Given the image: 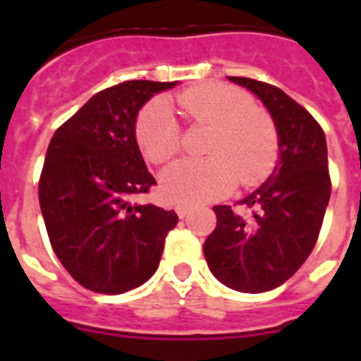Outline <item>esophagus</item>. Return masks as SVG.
Instances as JSON below:
<instances>
[{
	"instance_id": "esophagus-1",
	"label": "esophagus",
	"mask_w": 361,
	"mask_h": 361,
	"mask_svg": "<svg viewBox=\"0 0 361 361\" xmlns=\"http://www.w3.org/2000/svg\"><path fill=\"white\" fill-rule=\"evenodd\" d=\"M191 206H185V204H180V206H176V214L180 215L181 219H183V217H187V215L191 214Z\"/></svg>"
}]
</instances>
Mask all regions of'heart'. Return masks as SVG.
<instances>
[{
	"label": "heart",
	"instance_id": "obj_1",
	"mask_svg": "<svg viewBox=\"0 0 361 361\" xmlns=\"http://www.w3.org/2000/svg\"><path fill=\"white\" fill-rule=\"evenodd\" d=\"M192 125L212 127L204 153L164 170L161 189L166 200L197 204L225 197L236 185H257L274 170L279 135L274 120L252 106L243 90L223 82H204L176 97ZM136 140L147 161L164 164L180 153L181 129L164 101H153L136 120Z\"/></svg>",
	"mask_w": 361,
	"mask_h": 361
}]
</instances>
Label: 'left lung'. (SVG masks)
<instances>
[{
  "label": "left lung",
  "instance_id": "left-lung-1",
  "mask_svg": "<svg viewBox=\"0 0 361 361\" xmlns=\"http://www.w3.org/2000/svg\"><path fill=\"white\" fill-rule=\"evenodd\" d=\"M252 92L274 118L279 163L241 202L251 215L215 206L217 226L204 243L212 274L238 292H268L296 274L319 240L331 180L326 136L319 121L283 90L228 76Z\"/></svg>",
  "mask_w": 361,
  "mask_h": 361
}]
</instances>
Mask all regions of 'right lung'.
I'll return each mask as SVG.
<instances>
[{"instance_id": "1", "label": "right lung", "mask_w": 361, "mask_h": 361, "mask_svg": "<svg viewBox=\"0 0 361 361\" xmlns=\"http://www.w3.org/2000/svg\"><path fill=\"white\" fill-rule=\"evenodd\" d=\"M176 82L129 80L95 93L48 144L39 204L59 262L84 288L123 294L159 266L174 209L135 204L157 181L135 136L138 110Z\"/></svg>"}]
</instances>
